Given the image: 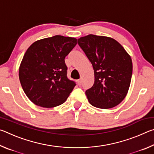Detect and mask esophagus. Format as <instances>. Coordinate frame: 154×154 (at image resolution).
<instances>
[{"label": "esophagus", "mask_w": 154, "mask_h": 154, "mask_svg": "<svg viewBox=\"0 0 154 154\" xmlns=\"http://www.w3.org/2000/svg\"><path fill=\"white\" fill-rule=\"evenodd\" d=\"M77 84L79 85H82V79H79V80H77Z\"/></svg>", "instance_id": "1"}]
</instances>
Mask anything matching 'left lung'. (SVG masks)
<instances>
[{
  "mask_svg": "<svg viewBox=\"0 0 154 154\" xmlns=\"http://www.w3.org/2000/svg\"><path fill=\"white\" fill-rule=\"evenodd\" d=\"M78 44L92 64L94 83L85 94L92 106L110 109L126 97L131 82V57L114 38L89 35L78 39Z\"/></svg>",
  "mask_w": 154,
  "mask_h": 154,
  "instance_id": "8db88e82",
  "label": "left lung"
}]
</instances>
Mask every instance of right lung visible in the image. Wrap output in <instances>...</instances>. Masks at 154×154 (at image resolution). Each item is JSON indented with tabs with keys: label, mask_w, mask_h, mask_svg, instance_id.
I'll return each instance as SVG.
<instances>
[{
	"label": "right lung",
	"mask_w": 154,
	"mask_h": 154,
	"mask_svg": "<svg viewBox=\"0 0 154 154\" xmlns=\"http://www.w3.org/2000/svg\"><path fill=\"white\" fill-rule=\"evenodd\" d=\"M73 37L56 35L34 42L19 68L20 82L36 105L52 108L62 105L75 86L67 78L64 58L77 45Z\"/></svg>",
	"instance_id": "add662e5"
}]
</instances>
